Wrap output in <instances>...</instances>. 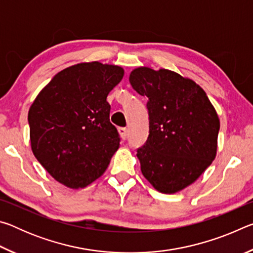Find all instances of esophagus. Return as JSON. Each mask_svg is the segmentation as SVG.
<instances>
[{
  "label": "esophagus",
  "instance_id": "obj_1",
  "mask_svg": "<svg viewBox=\"0 0 253 253\" xmlns=\"http://www.w3.org/2000/svg\"><path fill=\"white\" fill-rule=\"evenodd\" d=\"M119 134H121V136H122V138H123V139H126V138H127V134H128L127 128H125V127L119 128Z\"/></svg>",
  "mask_w": 253,
  "mask_h": 253
}]
</instances>
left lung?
<instances>
[{
	"label": "left lung",
	"mask_w": 253,
	"mask_h": 253,
	"mask_svg": "<svg viewBox=\"0 0 253 253\" xmlns=\"http://www.w3.org/2000/svg\"><path fill=\"white\" fill-rule=\"evenodd\" d=\"M129 81L147 97L149 135L137 149L140 170L158 192L177 193L194 183L216 156V110L195 81L172 70L138 67Z\"/></svg>",
	"instance_id": "1"
}]
</instances>
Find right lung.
Listing matches in <instances>:
<instances>
[{"label": "right lung", "mask_w": 253, "mask_h": 253, "mask_svg": "<svg viewBox=\"0 0 253 253\" xmlns=\"http://www.w3.org/2000/svg\"><path fill=\"white\" fill-rule=\"evenodd\" d=\"M123 77L119 66L81 62L58 72L32 102L31 149L55 181L83 188L105 173L121 140L107 96Z\"/></svg>", "instance_id": "1"}]
</instances>
